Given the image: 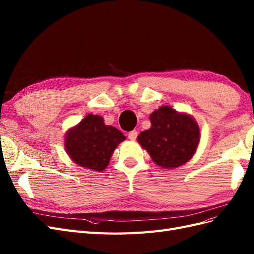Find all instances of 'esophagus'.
Listing matches in <instances>:
<instances>
[{"label": "esophagus", "instance_id": "obj_1", "mask_svg": "<svg viewBox=\"0 0 254 254\" xmlns=\"http://www.w3.org/2000/svg\"><path fill=\"white\" fill-rule=\"evenodd\" d=\"M136 136H138V131H135V130H132V131H130L128 133V138L131 141H134L136 139Z\"/></svg>", "mask_w": 254, "mask_h": 254}]
</instances>
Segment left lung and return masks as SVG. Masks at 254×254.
I'll use <instances>...</instances> for the list:
<instances>
[{"instance_id":"left-lung-1","label":"left lung","mask_w":254,"mask_h":254,"mask_svg":"<svg viewBox=\"0 0 254 254\" xmlns=\"http://www.w3.org/2000/svg\"><path fill=\"white\" fill-rule=\"evenodd\" d=\"M149 121L152 126L136 139L157 166L173 169L192 158L201 138L192 115L161 106L149 115Z\"/></svg>"}]
</instances>
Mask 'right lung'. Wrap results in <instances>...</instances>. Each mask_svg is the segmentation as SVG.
Here are the masks:
<instances>
[{"label":"right lung","instance_id":"right-lung-1","mask_svg":"<svg viewBox=\"0 0 254 254\" xmlns=\"http://www.w3.org/2000/svg\"><path fill=\"white\" fill-rule=\"evenodd\" d=\"M64 138L65 150L71 161L96 172L108 167L115 148L126 140L118 128L106 125L102 116L91 113L68 129Z\"/></svg>","mask_w":254,"mask_h":254}]
</instances>
